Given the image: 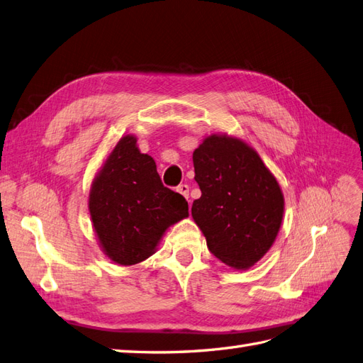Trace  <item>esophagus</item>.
<instances>
[{"label": "esophagus", "mask_w": 363, "mask_h": 363, "mask_svg": "<svg viewBox=\"0 0 363 363\" xmlns=\"http://www.w3.org/2000/svg\"><path fill=\"white\" fill-rule=\"evenodd\" d=\"M177 192L182 194V195L187 199V201L191 203V199H189V186H187V184H180V186H177Z\"/></svg>", "instance_id": "1"}]
</instances>
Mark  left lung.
I'll list each match as a JSON object with an SVG mask.
<instances>
[{"instance_id":"left-lung-1","label":"left lung","mask_w":363,"mask_h":363,"mask_svg":"<svg viewBox=\"0 0 363 363\" xmlns=\"http://www.w3.org/2000/svg\"><path fill=\"white\" fill-rule=\"evenodd\" d=\"M201 196L192 218L210 252L235 270L252 267L277 240L284 194L255 150L227 133L204 138L194 152Z\"/></svg>"}]
</instances>
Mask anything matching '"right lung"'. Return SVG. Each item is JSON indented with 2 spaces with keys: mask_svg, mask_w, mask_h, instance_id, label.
Here are the masks:
<instances>
[{
  "mask_svg": "<svg viewBox=\"0 0 363 363\" xmlns=\"http://www.w3.org/2000/svg\"><path fill=\"white\" fill-rule=\"evenodd\" d=\"M89 210L99 246L120 266L153 255L171 225L189 216L186 199L162 184L155 159L140 152L130 133L121 136L99 168Z\"/></svg>",
  "mask_w": 363,
  "mask_h": 363,
  "instance_id": "right-lung-1",
  "label": "right lung"
}]
</instances>
